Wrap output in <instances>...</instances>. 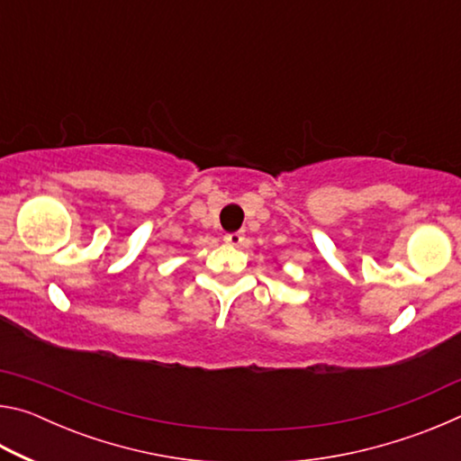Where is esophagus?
<instances>
[{
    "instance_id": "1",
    "label": "esophagus",
    "mask_w": 461,
    "mask_h": 461,
    "mask_svg": "<svg viewBox=\"0 0 461 461\" xmlns=\"http://www.w3.org/2000/svg\"><path fill=\"white\" fill-rule=\"evenodd\" d=\"M225 241H228L230 246H236V248H240V246H244L246 244V236L241 231H233V233H228V236L223 238Z\"/></svg>"
}]
</instances>
